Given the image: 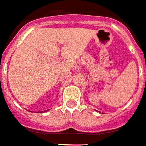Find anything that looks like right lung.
I'll list each match as a JSON object with an SVG mask.
<instances>
[{"label":"right lung","mask_w":146,"mask_h":146,"mask_svg":"<svg viewBox=\"0 0 146 146\" xmlns=\"http://www.w3.org/2000/svg\"><path fill=\"white\" fill-rule=\"evenodd\" d=\"M42 112H43V111H42Z\"/></svg>","instance_id":"1"}]
</instances>
